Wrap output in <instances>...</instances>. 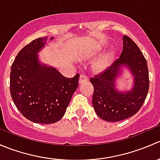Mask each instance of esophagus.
Masks as SVG:
<instances>
[{
    "label": "esophagus",
    "mask_w": 160,
    "mask_h": 160,
    "mask_svg": "<svg viewBox=\"0 0 160 160\" xmlns=\"http://www.w3.org/2000/svg\"><path fill=\"white\" fill-rule=\"evenodd\" d=\"M87 81H88V78H87L86 76L83 75V74L80 75V80H79V83H80V84H82V83H86Z\"/></svg>",
    "instance_id": "34e87169"
}]
</instances>
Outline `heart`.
I'll use <instances>...</instances> for the list:
<instances>
[{
	"label": "heart",
	"mask_w": 160,
	"mask_h": 160,
	"mask_svg": "<svg viewBox=\"0 0 160 160\" xmlns=\"http://www.w3.org/2000/svg\"><path fill=\"white\" fill-rule=\"evenodd\" d=\"M106 46H107V44L103 42L95 45L88 52V55H87V58L88 59H93V58H94L97 55L101 52V51H102L106 47ZM115 56L116 51L114 49H111L108 52H106L104 54H103L101 57L96 59L93 62V63L92 64V72L95 74V75H98V74H101L105 72L112 65L113 62H114V59H115Z\"/></svg>",
	"instance_id": "obj_1"
}]
</instances>
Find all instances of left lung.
I'll return each instance as SVG.
<instances>
[{
  "instance_id": "left-lung-1",
  "label": "left lung",
  "mask_w": 160,
  "mask_h": 160,
  "mask_svg": "<svg viewBox=\"0 0 160 160\" xmlns=\"http://www.w3.org/2000/svg\"><path fill=\"white\" fill-rule=\"evenodd\" d=\"M120 58L103 73L90 80L93 86L92 104L95 112L107 122H120L135 115L142 106L149 88L147 62L139 48L129 37L123 36ZM126 68L133 77L128 91H118L117 79Z\"/></svg>"
}]
</instances>
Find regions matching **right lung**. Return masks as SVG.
<instances>
[{"label":"right lung","instance_id":"right-lung-1","mask_svg":"<svg viewBox=\"0 0 160 160\" xmlns=\"http://www.w3.org/2000/svg\"><path fill=\"white\" fill-rule=\"evenodd\" d=\"M46 41L47 37L36 38L18 53L11 68L10 90L24 117L48 125L63 117L78 88L80 75L67 78L56 68L40 62L38 54Z\"/></svg>","mask_w":160,"mask_h":160}]
</instances>
